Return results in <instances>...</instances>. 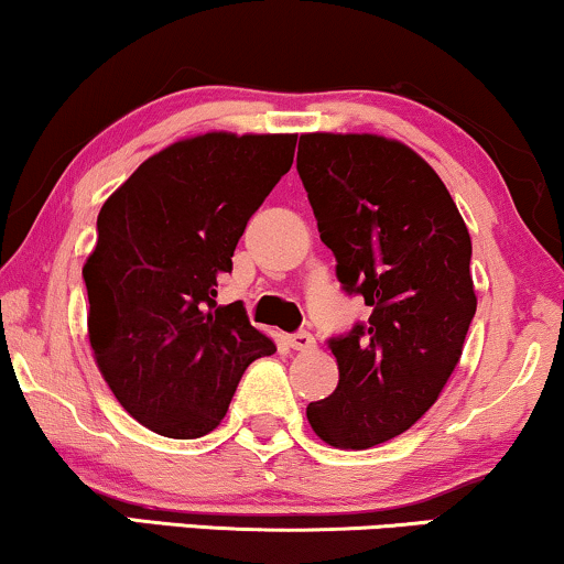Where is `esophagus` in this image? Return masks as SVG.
<instances>
[{
    "mask_svg": "<svg viewBox=\"0 0 564 564\" xmlns=\"http://www.w3.org/2000/svg\"><path fill=\"white\" fill-rule=\"evenodd\" d=\"M289 346L294 348V351H312V348H315V338H312V333L299 330L294 335H289Z\"/></svg>",
    "mask_w": 564,
    "mask_h": 564,
    "instance_id": "34e87169",
    "label": "esophagus"
}]
</instances>
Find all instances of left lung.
Returning <instances> with one entry per match:
<instances>
[{"instance_id": "left-lung-1", "label": "left lung", "mask_w": 564, "mask_h": 564, "mask_svg": "<svg viewBox=\"0 0 564 564\" xmlns=\"http://www.w3.org/2000/svg\"><path fill=\"white\" fill-rule=\"evenodd\" d=\"M296 169L365 325L330 338L338 388L306 405L315 434L365 451L411 430L458 367L476 315L471 237L422 155L382 134L306 132Z\"/></svg>"}]
</instances>
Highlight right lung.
<instances>
[{"label": "right lung", "instance_id": "1", "mask_svg": "<svg viewBox=\"0 0 564 564\" xmlns=\"http://www.w3.org/2000/svg\"><path fill=\"white\" fill-rule=\"evenodd\" d=\"M296 134L205 132L142 161L98 213L83 265L93 359L122 409L163 437L216 430L275 344L216 306L247 220L294 163Z\"/></svg>", "mask_w": 564, "mask_h": 564}]
</instances>
